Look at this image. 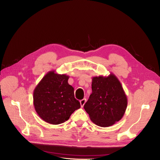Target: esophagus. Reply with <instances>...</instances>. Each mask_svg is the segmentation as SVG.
I'll return each mask as SVG.
<instances>
[{"mask_svg": "<svg viewBox=\"0 0 160 160\" xmlns=\"http://www.w3.org/2000/svg\"><path fill=\"white\" fill-rule=\"evenodd\" d=\"M86 101H87V99H82V100L80 101V104H81V106L82 108L84 106V105Z\"/></svg>", "mask_w": 160, "mask_h": 160, "instance_id": "esophagus-1", "label": "esophagus"}]
</instances>
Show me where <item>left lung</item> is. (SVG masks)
<instances>
[{"mask_svg":"<svg viewBox=\"0 0 160 160\" xmlns=\"http://www.w3.org/2000/svg\"><path fill=\"white\" fill-rule=\"evenodd\" d=\"M92 92L84 108L95 124L106 128L115 124L124 116L128 98L118 79L108 76L92 78Z\"/></svg>","mask_w":160,"mask_h":160,"instance_id":"1","label":"left lung"}]
</instances>
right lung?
Wrapping results in <instances>:
<instances>
[{
    "instance_id": "1",
    "label": "right lung",
    "mask_w": 160,
    "mask_h": 160,
    "mask_svg": "<svg viewBox=\"0 0 160 160\" xmlns=\"http://www.w3.org/2000/svg\"><path fill=\"white\" fill-rule=\"evenodd\" d=\"M69 76L49 71L33 92V104L36 113L45 122L57 125L68 120L80 108L75 99L73 88L68 82Z\"/></svg>"
}]
</instances>
